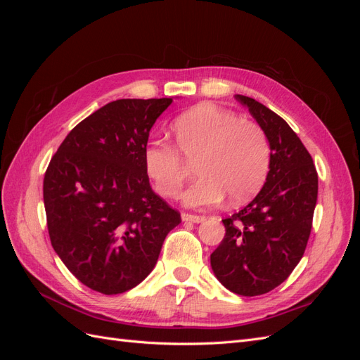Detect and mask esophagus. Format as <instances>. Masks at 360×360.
Listing matches in <instances>:
<instances>
[{
	"label": "esophagus",
	"mask_w": 360,
	"mask_h": 360,
	"mask_svg": "<svg viewBox=\"0 0 360 360\" xmlns=\"http://www.w3.org/2000/svg\"><path fill=\"white\" fill-rule=\"evenodd\" d=\"M181 221H184V222H193V224H201V222L205 221V216L191 214V213H181Z\"/></svg>",
	"instance_id": "obj_1"
}]
</instances>
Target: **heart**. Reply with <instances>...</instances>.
<instances>
[{
    "instance_id": "heart-1",
    "label": "heart",
    "mask_w": 360,
    "mask_h": 360,
    "mask_svg": "<svg viewBox=\"0 0 360 360\" xmlns=\"http://www.w3.org/2000/svg\"><path fill=\"white\" fill-rule=\"evenodd\" d=\"M176 147L150 141L144 167L156 191L176 198L193 163L200 179L183 193V204L205 209L219 204L225 195L231 204L252 198L263 186L270 168V143L257 123L213 103H200L183 112L172 124Z\"/></svg>"
}]
</instances>
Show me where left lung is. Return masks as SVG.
Here are the masks:
<instances>
[{
    "label": "left lung",
    "mask_w": 360,
    "mask_h": 360,
    "mask_svg": "<svg viewBox=\"0 0 360 360\" xmlns=\"http://www.w3.org/2000/svg\"><path fill=\"white\" fill-rule=\"evenodd\" d=\"M270 143L264 186L240 212L222 219L225 236L210 255L214 276L240 296H259L284 282L299 264L312 228L319 176L299 136L267 106L236 94Z\"/></svg>",
    "instance_id": "left-lung-1"
}]
</instances>
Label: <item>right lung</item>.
<instances>
[{
    "label": "right lung",
    "mask_w": 360,
    "mask_h": 360,
    "mask_svg": "<svg viewBox=\"0 0 360 360\" xmlns=\"http://www.w3.org/2000/svg\"><path fill=\"white\" fill-rule=\"evenodd\" d=\"M171 103L110 102L75 126L49 162L43 202L52 248L94 291L120 294L143 282L181 221L144 167L150 130Z\"/></svg>",
    "instance_id": "obj_1"
}]
</instances>
